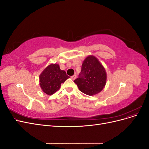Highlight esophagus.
Returning a JSON list of instances; mask_svg holds the SVG:
<instances>
[{
  "label": "esophagus",
  "mask_w": 149,
  "mask_h": 149,
  "mask_svg": "<svg viewBox=\"0 0 149 149\" xmlns=\"http://www.w3.org/2000/svg\"><path fill=\"white\" fill-rule=\"evenodd\" d=\"M71 78L72 79H75L76 78V74H74L73 76H71Z\"/></svg>",
  "instance_id": "1"
}]
</instances>
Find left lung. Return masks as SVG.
<instances>
[{
  "instance_id": "obj_1",
  "label": "left lung",
  "mask_w": 149,
  "mask_h": 149,
  "mask_svg": "<svg viewBox=\"0 0 149 149\" xmlns=\"http://www.w3.org/2000/svg\"><path fill=\"white\" fill-rule=\"evenodd\" d=\"M106 79L104 68L95 56L89 55L83 61L79 77L74 82L82 93L93 96L104 88Z\"/></svg>"
}]
</instances>
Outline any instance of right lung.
Segmentation results:
<instances>
[{"label":"right lung","instance_id":"obj_1","mask_svg":"<svg viewBox=\"0 0 149 149\" xmlns=\"http://www.w3.org/2000/svg\"><path fill=\"white\" fill-rule=\"evenodd\" d=\"M69 78L65 71L60 70L59 65L51 64L39 76L40 88L48 95H52L60 88L61 84Z\"/></svg>","mask_w":149,"mask_h":149}]
</instances>
